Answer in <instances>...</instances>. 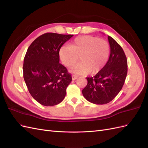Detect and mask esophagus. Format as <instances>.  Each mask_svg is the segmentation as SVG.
<instances>
[{
	"mask_svg": "<svg viewBox=\"0 0 148 148\" xmlns=\"http://www.w3.org/2000/svg\"><path fill=\"white\" fill-rule=\"evenodd\" d=\"M71 78H72V79H73V80H75V79H77V78H78V77H77V75H73L72 76H71Z\"/></svg>",
	"mask_w": 148,
	"mask_h": 148,
	"instance_id": "obj_1",
	"label": "esophagus"
}]
</instances>
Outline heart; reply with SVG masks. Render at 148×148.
Segmentation results:
<instances>
[{"label":"heart","instance_id":"obj_1","mask_svg":"<svg viewBox=\"0 0 148 148\" xmlns=\"http://www.w3.org/2000/svg\"><path fill=\"white\" fill-rule=\"evenodd\" d=\"M110 48L105 40L92 36H82L75 38L69 46H62L59 57L66 66H71L70 71L77 75L96 73L105 66L109 59Z\"/></svg>","mask_w":148,"mask_h":148}]
</instances>
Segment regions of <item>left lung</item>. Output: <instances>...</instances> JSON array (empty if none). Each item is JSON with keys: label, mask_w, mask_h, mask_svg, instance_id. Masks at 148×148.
<instances>
[{"label": "left lung", "mask_w": 148, "mask_h": 148, "mask_svg": "<svg viewBox=\"0 0 148 148\" xmlns=\"http://www.w3.org/2000/svg\"><path fill=\"white\" fill-rule=\"evenodd\" d=\"M109 40L110 53L105 66L92 77H87L88 84L82 93L85 99L96 104L112 101L122 89L127 75V60L124 51L115 39Z\"/></svg>", "instance_id": "1"}]
</instances>
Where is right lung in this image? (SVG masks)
Wrapping results in <instances>:
<instances>
[{"instance_id":"1","label":"right lung","mask_w":148,"mask_h":148,"mask_svg":"<svg viewBox=\"0 0 148 148\" xmlns=\"http://www.w3.org/2000/svg\"><path fill=\"white\" fill-rule=\"evenodd\" d=\"M73 36L45 33L36 39L26 51L25 82L31 96L43 106L57 105L65 97L71 76L59 63V50Z\"/></svg>"}]
</instances>
